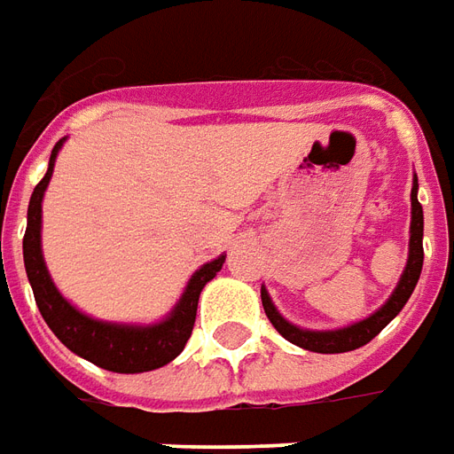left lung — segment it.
<instances>
[{"label": "left lung", "instance_id": "8db88e82", "mask_svg": "<svg viewBox=\"0 0 454 454\" xmlns=\"http://www.w3.org/2000/svg\"><path fill=\"white\" fill-rule=\"evenodd\" d=\"M423 271V205L418 202V177L412 180L411 190V249H408V264L400 277L395 292L390 294V299L378 309L376 314H371L358 324H351L346 328H333V331H309V328H299L289 324L286 318L277 311V306L271 304L267 289L262 286V306L264 314L271 321V326L279 331L286 340H292L294 346L306 348L314 353H346L356 351L365 346L368 340H373L388 326L393 318L398 317L400 309L411 299L415 284L420 279Z\"/></svg>", "mask_w": 454, "mask_h": 454}]
</instances>
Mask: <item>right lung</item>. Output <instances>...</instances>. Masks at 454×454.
Segmentation results:
<instances>
[{"instance_id":"right-lung-1","label":"right lung","mask_w":454,"mask_h":454,"mask_svg":"<svg viewBox=\"0 0 454 454\" xmlns=\"http://www.w3.org/2000/svg\"><path fill=\"white\" fill-rule=\"evenodd\" d=\"M61 145H64V140H59L51 150L49 170L42 177V183L34 187L29 212H27L24 267H27L31 289H34L36 306L42 311L43 321L56 333V339L61 340L68 351H74L90 364L101 365L114 373L155 371L160 365L170 364L185 348L192 326H195L200 292L205 289L209 279H215V274L224 264V254L197 269L192 279L187 281L180 301L170 311V317L162 318L160 324H150V326L111 324V321H98V318L81 314L76 306L68 304L59 294L42 254V200L49 187V180H51V173H54L56 155H59Z\"/></svg>"}]
</instances>
